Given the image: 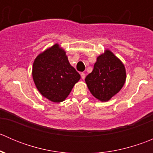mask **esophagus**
Masks as SVG:
<instances>
[{
    "label": "esophagus",
    "mask_w": 153,
    "mask_h": 153,
    "mask_svg": "<svg viewBox=\"0 0 153 153\" xmlns=\"http://www.w3.org/2000/svg\"><path fill=\"white\" fill-rule=\"evenodd\" d=\"M81 78H82V79H84V78H85V77H86L85 73H84V72H81Z\"/></svg>",
    "instance_id": "34e87169"
}]
</instances>
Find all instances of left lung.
Returning <instances> with one entry per match:
<instances>
[{
	"mask_svg": "<svg viewBox=\"0 0 153 153\" xmlns=\"http://www.w3.org/2000/svg\"><path fill=\"white\" fill-rule=\"evenodd\" d=\"M126 74L124 64L109 49L97 57L93 70L85 78L88 89L101 102L109 101L124 85Z\"/></svg>",
	"mask_w": 153,
	"mask_h": 153,
	"instance_id": "8db88e82",
	"label": "left lung"
}]
</instances>
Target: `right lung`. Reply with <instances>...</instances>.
Returning <instances> with one entry per match:
<instances>
[{
    "mask_svg": "<svg viewBox=\"0 0 153 153\" xmlns=\"http://www.w3.org/2000/svg\"><path fill=\"white\" fill-rule=\"evenodd\" d=\"M32 75L40 93L55 103L64 101L81 79L79 73L69 64L66 51L58 44L35 58Z\"/></svg>",
    "mask_w": 153,
    "mask_h": 153,
    "instance_id": "right-lung-1",
    "label": "right lung"
}]
</instances>
